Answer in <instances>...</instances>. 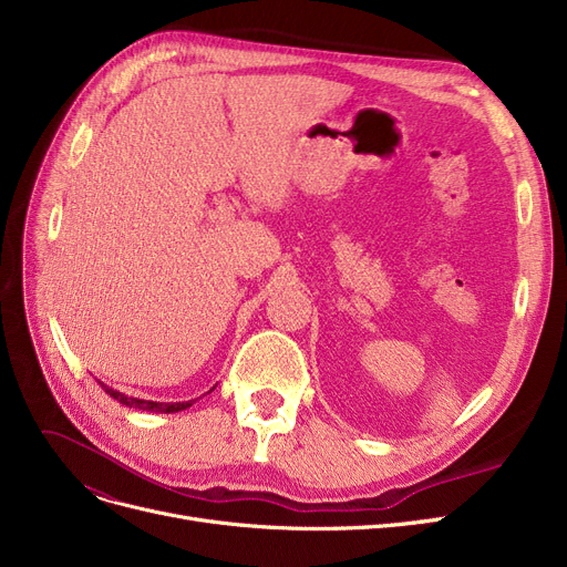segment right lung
I'll use <instances>...</instances> for the list:
<instances>
[{"instance_id": "add662e5", "label": "right lung", "mask_w": 567, "mask_h": 567, "mask_svg": "<svg viewBox=\"0 0 567 567\" xmlns=\"http://www.w3.org/2000/svg\"><path fill=\"white\" fill-rule=\"evenodd\" d=\"M101 383V389L112 398V400H116L118 404H124V406H131V409H140V411H154V413H176V411H184V409H188V406H193L195 404V400H188V402H152V400H140V398H128L126 393H118V391H114V389H110V385H105L103 381H99ZM214 391V389H212Z\"/></svg>"}]
</instances>
